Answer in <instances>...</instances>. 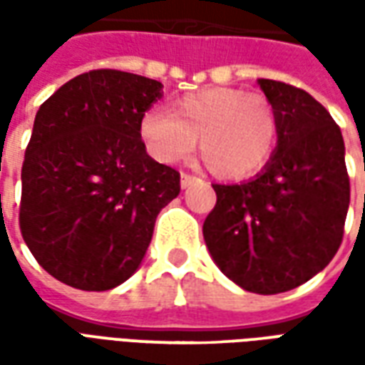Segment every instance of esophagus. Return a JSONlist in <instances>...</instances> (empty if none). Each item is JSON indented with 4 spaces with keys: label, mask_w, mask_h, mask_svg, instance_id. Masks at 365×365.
Wrapping results in <instances>:
<instances>
[{
    "label": "esophagus",
    "mask_w": 365,
    "mask_h": 365,
    "mask_svg": "<svg viewBox=\"0 0 365 365\" xmlns=\"http://www.w3.org/2000/svg\"><path fill=\"white\" fill-rule=\"evenodd\" d=\"M197 182V178L191 174H182V178H180V183H182V190H185V187H190V185H193V183Z\"/></svg>",
    "instance_id": "1"
}]
</instances>
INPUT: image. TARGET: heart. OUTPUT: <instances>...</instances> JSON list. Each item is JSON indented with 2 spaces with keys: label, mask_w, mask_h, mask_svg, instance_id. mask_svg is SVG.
<instances>
[{
  "label": "heart",
  "mask_w": 365,
  "mask_h": 365,
  "mask_svg": "<svg viewBox=\"0 0 365 365\" xmlns=\"http://www.w3.org/2000/svg\"><path fill=\"white\" fill-rule=\"evenodd\" d=\"M154 158L180 162L195 150L219 178H246L268 164L277 143V115L266 97L209 88L178 97L172 113L152 107L138 123Z\"/></svg>",
  "instance_id": "obj_1"
}]
</instances>
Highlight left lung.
<instances>
[{
	"label": "left lung",
	"mask_w": 365,
	"mask_h": 365,
	"mask_svg": "<svg viewBox=\"0 0 365 365\" xmlns=\"http://www.w3.org/2000/svg\"><path fill=\"white\" fill-rule=\"evenodd\" d=\"M277 115V146L248 182L215 183L217 205L203 222L209 254L242 289L275 295L329 266L350 205L342 133L313 96L258 80Z\"/></svg>",
	"instance_id": "1"
}]
</instances>
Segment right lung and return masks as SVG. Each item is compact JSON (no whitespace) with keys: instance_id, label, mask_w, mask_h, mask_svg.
I'll use <instances>...</instances> for the list:
<instances>
[{"instance_id":"right-lung-1","label":"right lung","mask_w":365,"mask_h":365,"mask_svg":"<svg viewBox=\"0 0 365 365\" xmlns=\"http://www.w3.org/2000/svg\"><path fill=\"white\" fill-rule=\"evenodd\" d=\"M162 83L120 70L76 76L36 111L21 170L19 227L52 277L83 291L127 282L180 174L146 154L140 117Z\"/></svg>"}]
</instances>
